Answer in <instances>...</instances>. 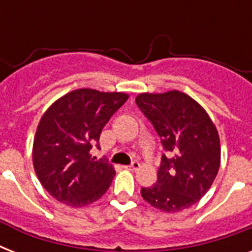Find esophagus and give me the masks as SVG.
I'll list each match as a JSON object with an SVG mask.
<instances>
[{
    "instance_id": "esophagus-1",
    "label": "esophagus",
    "mask_w": 252,
    "mask_h": 252,
    "mask_svg": "<svg viewBox=\"0 0 252 252\" xmlns=\"http://www.w3.org/2000/svg\"><path fill=\"white\" fill-rule=\"evenodd\" d=\"M126 168H128V170H132V171H136V170H138V168H140V163H138L137 161H133L129 166H126Z\"/></svg>"
}]
</instances>
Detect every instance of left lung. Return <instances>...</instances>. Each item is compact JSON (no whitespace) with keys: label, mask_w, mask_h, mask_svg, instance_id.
<instances>
[{"label":"left lung","mask_w":252,"mask_h":252,"mask_svg":"<svg viewBox=\"0 0 252 252\" xmlns=\"http://www.w3.org/2000/svg\"><path fill=\"white\" fill-rule=\"evenodd\" d=\"M142 114L161 137L163 149L157 182L142 187L145 201L174 213L197 203L220 168L221 145L216 126L195 99L178 90L136 96Z\"/></svg>","instance_id":"left-lung-1"}]
</instances>
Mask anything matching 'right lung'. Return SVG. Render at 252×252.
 <instances>
[{
    "label": "right lung",
    "instance_id": "add662e5",
    "mask_svg": "<svg viewBox=\"0 0 252 252\" xmlns=\"http://www.w3.org/2000/svg\"><path fill=\"white\" fill-rule=\"evenodd\" d=\"M126 93L78 89L57 99L41 116L33 138V168L51 196L69 207H85L110 188L114 166L91 157L111 116L126 102Z\"/></svg>",
    "mask_w": 252,
    "mask_h": 252
}]
</instances>
